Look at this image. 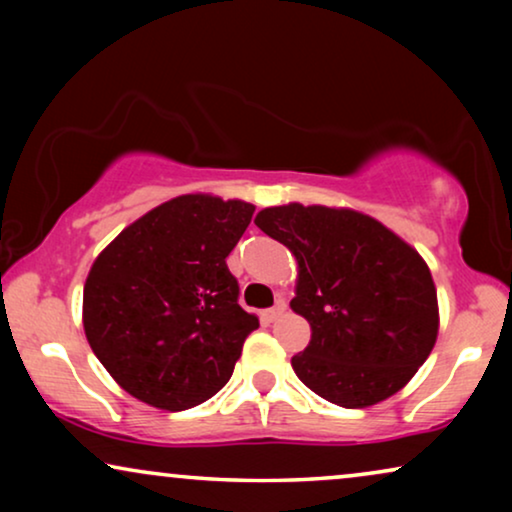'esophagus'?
Masks as SVG:
<instances>
[{"mask_svg":"<svg viewBox=\"0 0 512 512\" xmlns=\"http://www.w3.org/2000/svg\"><path fill=\"white\" fill-rule=\"evenodd\" d=\"M286 312V300H277L275 307H270V310H263V319L265 321H275L282 317V314Z\"/></svg>","mask_w":512,"mask_h":512,"instance_id":"obj_1","label":"esophagus"}]
</instances>
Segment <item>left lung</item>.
I'll return each instance as SVG.
<instances>
[{"label":"left lung","instance_id":"left-lung-1","mask_svg":"<svg viewBox=\"0 0 512 512\" xmlns=\"http://www.w3.org/2000/svg\"><path fill=\"white\" fill-rule=\"evenodd\" d=\"M254 223L296 256L291 310L312 338L291 366L305 387L340 408L394 396L429 359L438 296L417 249L373 216L347 207H265Z\"/></svg>","mask_w":512,"mask_h":512}]
</instances>
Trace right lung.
Wrapping results in <instances>:
<instances>
[{"label": "right lung", "instance_id": "1", "mask_svg": "<svg viewBox=\"0 0 512 512\" xmlns=\"http://www.w3.org/2000/svg\"><path fill=\"white\" fill-rule=\"evenodd\" d=\"M254 205L188 193L123 228L83 286V331L109 375L160 410L205 403L230 380L256 314L226 258Z\"/></svg>", "mask_w": 512, "mask_h": 512}]
</instances>
